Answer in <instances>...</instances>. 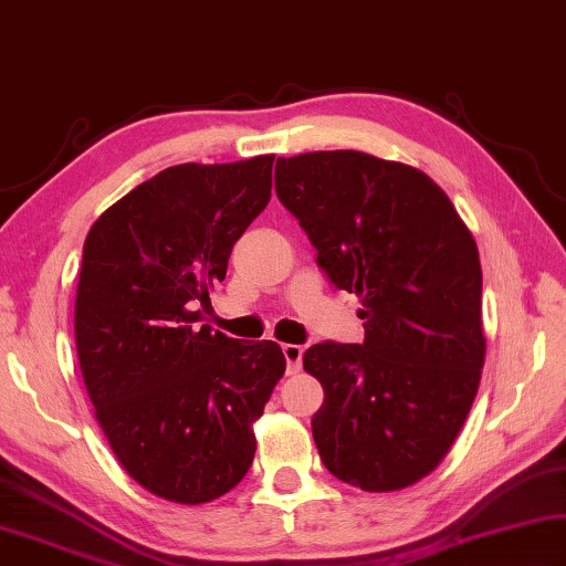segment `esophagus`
<instances>
[{"instance_id":"34e87169","label":"esophagus","mask_w":566,"mask_h":566,"mask_svg":"<svg viewBox=\"0 0 566 566\" xmlns=\"http://www.w3.org/2000/svg\"><path fill=\"white\" fill-rule=\"evenodd\" d=\"M283 355L285 360H289V373H298L301 365H303V348L301 345H293V343H285L283 345Z\"/></svg>"}]
</instances>
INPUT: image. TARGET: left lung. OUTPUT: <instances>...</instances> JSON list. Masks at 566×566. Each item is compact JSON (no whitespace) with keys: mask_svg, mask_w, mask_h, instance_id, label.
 <instances>
[{"mask_svg":"<svg viewBox=\"0 0 566 566\" xmlns=\"http://www.w3.org/2000/svg\"><path fill=\"white\" fill-rule=\"evenodd\" d=\"M275 191L331 281L363 303V343L303 355L325 392L313 415L321 460L365 492L410 488L450 452L480 388L474 235L428 174L363 151L277 158Z\"/></svg>","mask_w":566,"mask_h":566,"instance_id":"left-lung-1","label":"left lung"}]
</instances>
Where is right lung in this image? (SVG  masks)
<instances>
[{
  "instance_id": "1",
  "label": "right lung",
  "mask_w": 566,
  "mask_h": 566,
  "mask_svg": "<svg viewBox=\"0 0 566 566\" xmlns=\"http://www.w3.org/2000/svg\"><path fill=\"white\" fill-rule=\"evenodd\" d=\"M273 158L166 168L84 241L74 340L94 418L128 478L168 502H211L245 478L253 424L285 373L277 343L198 325L271 201Z\"/></svg>"
}]
</instances>
